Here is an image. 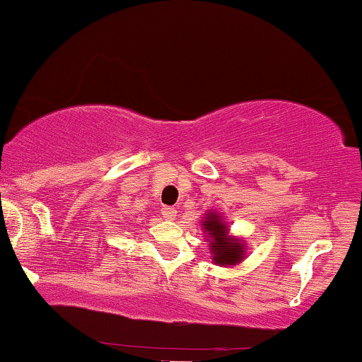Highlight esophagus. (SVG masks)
I'll use <instances>...</instances> for the list:
<instances>
[{
  "instance_id": "esophagus-1",
  "label": "esophagus",
  "mask_w": 362,
  "mask_h": 362,
  "mask_svg": "<svg viewBox=\"0 0 362 362\" xmlns=\"http://www.w3.org/2000/svg\"><path fill=\"white\" fill-rule=\"evenodd\" d=\"M160 214H162V215H164V217H165V218H168V221H170V218H173V217H174V214H176V210H174V209H173V206H164V209H162V210H160Z\"/></svg>"
}]
</instances>
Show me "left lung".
Segmentation results:
<instances>
[{"label":"left lung","instance_id":"left-lung-1","mask_svg":"<svg viewBox=\"0 0 362 362\" xmlns=\"http://www.w3.org/2000/svg\"><path fill=\"white\" fill-rule=\"evenodd\" d=\"M203 233L210 243V251H212V259L215 265L233 267L238 265L245 258V245L241 239L230 238L229 227L222 221L221 214L206 212V217L202 221Z\"/></svg>","mask_w":362,"mask_h":362}]
</instances>
